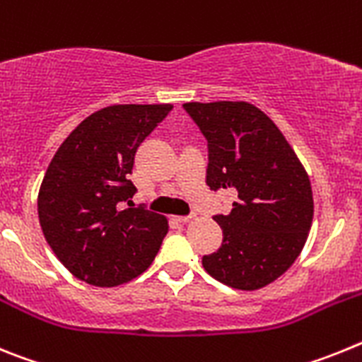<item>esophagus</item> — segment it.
I'll use <instances>...</instances> for the list:
<instances>
[{
    "mask_svg": "<svg viewBox=\"0 0 362 362\" xmlns=\"http://www.w3.org/2000/svg\"><path fill=\"white\" fill-rule=\"evenodd\" d=\"M192 219V216H179V217H175V221H177V223H181V225H185V223H188V221Z\"/></svg>",
    "mask_w": 362,
    "mask_h": 362,
    "instance_id": "34e87169",
    "label": "esophagus"
}]
</instances>
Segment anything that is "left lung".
Returning <instances> with one entry per match:
<instances>
[{"label":"left lung","mask_w":362,"mask_h":362,"mask_svg":"<svg viewBox=\"0 0 362 362\" xmlns=\"http://www.w3.org/2000/svg\"><path fill=\"white\" fill-rule=\"evenodd\" d=\"M209 141L206 185L235 196L217 252L203 257L214 279L238 290L274 283L299 257L313 219L312 185L277 124L246 101L183 105Z\"/></svg>","instance_id":"1"}]
</instances>
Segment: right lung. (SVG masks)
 Returning <instances> with one entry per match:
<instances>
[{"mask_svg":"<svg viewBox=\"0 0 362 362\" xmlns=\"http://www.w3.org/2000/svg\"><path fill=\"white\" fill-rule=\"evenodd\" d=\"M172 110L163 105H112L94 112L54 153L37 194L43 235L74 277L110 288L141 276L168 232V219L124 209L143 139Z\"/></svg>","mask_w":362,"mask_h":362,"instance_id":"add662e5","label":"right lung"}]
</instances>
